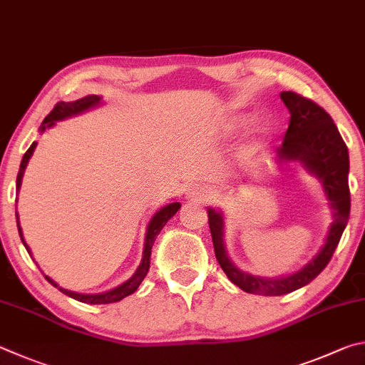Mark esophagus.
<instances>
[{
	"instance_id": "esophagus-1",
	"label": "esophagus",
	"mask_w": 365,
	"mask_h": 365,
	"mask_svg": "<svg viewBox=\"0 0 365 365\" xmlns=\"http://www.w3.org/2000/svg\"><path fill=\"white\" fill-rule=\"evenodd\" d=\"M186 199L187 200H197V202H207L210 199V189L207 186H202V184H194L186 189Z\"/></svg>"
}]
</instances>
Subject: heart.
Returning <instances> with one entry per match:
<instances>
[{"instance_id":"b5f03b06","label":"heart","mask_w":365,"mask_h":365,"mask_svg":"<svg viewBox=\"0 0 365 365\" xmlns=\"http://www.w3.org/2000/svg\"><path fill=\"white\" fill-rule=\"evenodd\" d=\"M242 123H244V117H242V115H237V117H234V118H231V121H229V130H231V131L237 130V128ZM253 128H255V131H257V133L271 131L272 120L269 117H266V115H261V117H258L257 120H255Z\"/></svg>"}]
</instances>
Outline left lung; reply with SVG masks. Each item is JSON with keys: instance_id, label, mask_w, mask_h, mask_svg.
<instances>
[{"instance_id": "left-lung-1", "label": "left lung", "mask_w": 365, "mask_h": 365, "mask_svg": "<svg viewBox=\"0 0 365 365\" xmlns=\"http://www.w3.org/2000/svg\"><path fill=\"white\" fill-rule=\"evenodd\" d=\"M280 99L290 112V125L282 145L276 150L274 162L279 166L293 162L302 163L309 175L321 181L331 210V222L324 245L309 263L297 272L280 277L253 276L239 269L229 258L225 242V215L221 210L208 208V225L212 231L215 255L227 279L247 293L264 297H280L295 292L308 285L324 271L341 239L351 210L348 147L334 120L321 106L297 93L282 91ZM244 182H247L245 178Z\"/></svg>"}]
</instances>
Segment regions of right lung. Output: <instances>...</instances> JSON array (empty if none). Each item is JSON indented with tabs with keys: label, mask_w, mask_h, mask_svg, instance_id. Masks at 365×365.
I'll return each mask as SVG.
<instances>
[{
	"label": "right lung",
	"mask_w": 365,
	"mask_h": 365,
	"mask_svg": "<svg viewBox=\"0 0 365 365\" xmlns=\"http://www.w3.org/2000/svg\"><path fill=\"white\" fill-rule=\"evenodd\" d=\"M102 106V96L98 94H89L85 96V98L81 99H76L72 102H59L51 113L48 115L46 118L43 120L41 126L38 128V131L40 134H43L49 128H53L57 121H62V120H67V118H72L76 117V115H81L88 110H91V108H96ZM36 149V140L31 143V145L29 147V150L24 153V158L21 162V168H19L17 173V181H16V189H17V194L19 190H21L22 186V178H24V173L25 168H27L29 165V160L34 155V152ZM17 203V200H16ZM181 208V203L173 200L170 203H166L165 207H162L160 210H157L155 213L152 215L150 221L147 222V229H145V237H144V248H143V258H140V263L136 267V271L133 272V276L130 279H126L123 284H120L115 287L112 290H107V292H102V293H78V292H72V290H67L61 287L57 282H54L53 279L46 277L48 282L51 285H54L56 289H59L62 293H66L67 297L73 298V299H78L81 303H88V304H107V303H117L120 299H123L125 297L131 295L138 290V287L143 282L144 277L147 276V272H149V267H150V253H152V247H153V242H155V237L160 234V231L165 227L166 222H168L173 216L178 213V210ZM16 220H17V229H19V235H21V240L24 247L27 248L29 255L31 257V252H30V247L27 245V242L24 239V234H22V227H21V221H19V215H17V208H16ZM34 258V257H31Z\"/></svg>",
	"instance_id": "obj_1"
}]
</instances>
